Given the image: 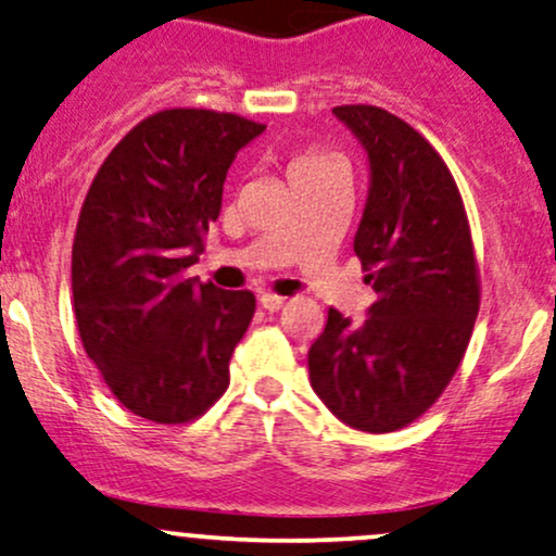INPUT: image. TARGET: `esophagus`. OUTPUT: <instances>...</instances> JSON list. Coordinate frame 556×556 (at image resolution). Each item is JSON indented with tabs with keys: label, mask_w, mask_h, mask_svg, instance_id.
<instances>
[{
	"label": "esophagus",
	"mask_w": 556,
	"mask_h": 556,
	"mask_svg": "<svg viewBox=\"0 0 556 556\" xmlns=\"http://www.w3.org/2000/svg\"><path fill=\"white\" fill-rule=\"evenodd\" d=\"M285 303H288V298L282 295H274V293L261 295V306L266 308V312H279V308H285Z\"/></svg>",
	"instance_id": "esophagus-1"
}]
</instances>
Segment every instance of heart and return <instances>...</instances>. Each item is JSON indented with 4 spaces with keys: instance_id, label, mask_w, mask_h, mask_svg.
Segmentation results:
<instances>
[{
    "instance_id": "heart-1",
    "label": "heart",
    "mask_w": 556,
    "mask_h": 556,
    "mask_svg": "<svg viewBox=\"0 0 556 556\" xmlns=\"http://www.w3.org/2000/svg\"><path fill=\"white\" fill-rule=\"evenodd\" d=\"M323 162H330V156H323V154H303V156H298L293 165H290V173L306 170V167L323 165Z\"/></svg>"
}]
</instances>
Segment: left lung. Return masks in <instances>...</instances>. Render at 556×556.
Instances as JSON below:
<instances>
[{"mask_svg":"<svg viewBox=\"0 0 556 556\" xmlns=\"http://www.w3.org/2000/svg\"><path fill=\"white\" fill-rule=\"evenodd\" d=\"M332 114L367 154L354 253L376 303L362 323L330 308L308 378L338 420L386 434L429 410L458 370L479 312L477 261L458 186L429 140L378 106Z\"/></svg>","mask_w":556,"mask_h":556,"instance_id":"left-lung-1","label":"left lung"}]
</instances>
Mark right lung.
Listing matches in <instances>:
<instances>
[{
    "mask_svg": "<svg viewBox=\"0 0 556 556\" xmlns=\"http://www.w3.org/2000/svg\"><path fill=\"white\" fill-rule=\"evenodd\" d=\"M266 130L237 114L167 109L132 127L92 180L72 250L85 352L140 418L186 424L229 386L250 290L184 279L220 213L237 151Z\"/></svg>",
    "mask_w": 556,
    "mask_h": 556,
    "instance_id": "obj_1",
    "label": "right lung"
}]
</instances>
